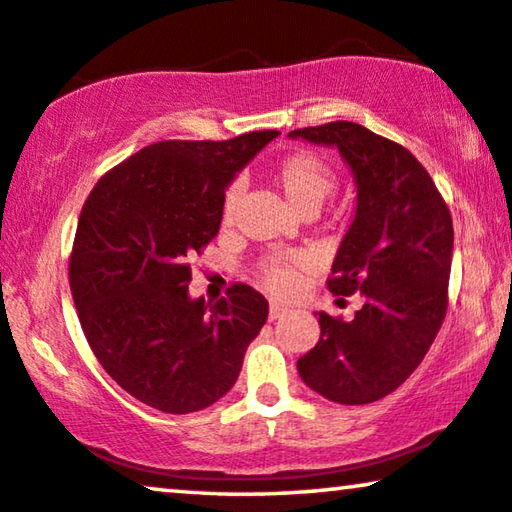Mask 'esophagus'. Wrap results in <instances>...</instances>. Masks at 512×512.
<instances>
[{
    "label": "esophagus",
    "instance_id": "obj_1",
    "mask_svg": "<svg viewBox=\"0 0 512 512\" xmlns=\"http://www.w3.org/2000/svg\"><path fill=\"white\" fill-rule=\"evenodd\" d=\"M283 315H287V308L280 306V304H271L269 306V320H280Z\"/></svg>",
    "mask_w": 512,
    "mask_h": 512
}]
</instances>
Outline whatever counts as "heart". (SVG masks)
<instances>
[{"mask_svg": "<svg viewBox=\"0 0 512 512\" xmlns=\"http://www.w3.org/2000/svg\"><path fill=\"white\" fill-rule=\"evenodd\" d=\"M273 183L283 192L294 211L299 215H315L327 197L336 190V171L331 164L311 150H297L278 160L273 169ZM239 185H232L222 197V225H232L239 208ZM301 269V257L297 255H273L264 257L257 264V276L262 285L273 294H287L297 285V273Z\"/></svg>", "mask_w": 512, "mask_h": 512, "instance_id": "b5f03b06", "label": "heart"}]
</instances>
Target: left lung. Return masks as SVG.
<instances>
[{"instance_id": "left-lung-1", "label": "left lung", "mask_w": 512, "mask_h": 512, "mask_svg": "<svg viewBox=\"0 0 512 512\" xmlns=\"http://www.w3.org/2000/svg\"><path fill=\"white\" fill-rule=\"evenodd\" d=\"M290 136L338 148L352 169L357 211L327 287L336 297L362 294L350 322L320 313V341L297 369L325 399L362 406L397 390L443 325L452 215L410 150L357 122L336 120Z\"/></svg>"}]
</instances>
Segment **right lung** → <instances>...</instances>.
Wrapping results in <instances>:
<instances>
[{
	"instance_id": "right-lung-1",
	"label": "right lung",
	"mask_w": 512,
	"mask_h": 512,
	"mask_svg": "<svg viewBox=\"0 0 512 512\" xmlns=\"http://www.w3.org/2000/svg\"><path fill=\"white\" fill-rule=\"evenodd\" d=\"M280 132L229 141H157L99 178L69 257L83 334L127 394L162 413L201 410L232 390L269 301L236 283L190 299V259L220 229L222 197Z\"/></svg>"
}]
</instances>
